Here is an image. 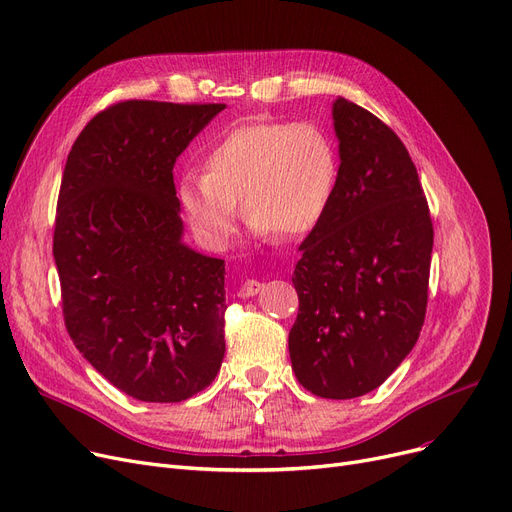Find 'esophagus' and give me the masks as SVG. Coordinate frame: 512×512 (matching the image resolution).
<instances>
[{"label": "esophagus", "mask_w": 512, "mask_h": 512, "mask_svg": "<svg viewBox=\"0 0 512 512\" xmlns=\"http://www.w3.org/2000/svg\"><path fill=\"white\" fill-rule=\"evenodd\" d=\"M261 288H263L261 282H257V280H247V282H242V286L238 288V297H242V299L255 297V295L261 291Z\"/></svg>", "instance_id": "obj_1"}]
</instances>
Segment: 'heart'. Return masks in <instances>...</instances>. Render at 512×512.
<instances>
[{
  "instance_id": "heart-1",
  "label": "heart",
  "mask_w": 512,
  "mask_h": 512,
  "mask_svg": "<svg viewBox=\"0 0 512 512\" xmlns=\"http://www.w3.org/2000/svg\"><path fill=\"white\" fill-rule=\"evenodd\" d=\"M337 175V146L320 123H244L213 144L205 173L180 177L177 201L194 234L217 251L236 232L238 201L259 234L295 240L326 215Z\"/></svg>"
}]
</instances>
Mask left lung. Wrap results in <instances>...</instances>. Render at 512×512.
<instances>
[{"label": "left lung", "instance_id": "1", "mask_svg": "<svg viewBox=\"0 0 512 512\" xmlns=\"http://www.w3.org/2000/svg\"><path fill=\"white\" fill-rule=\"evenodd\" d=\"M339 175L307 234L288 332L297 381L326 399L360 397L404 362L425 324L433 224L404 142L345 98L332 104Z\"/></svg>", "mask_w": 512, "mask_h": 512}]
</instances>
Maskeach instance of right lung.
<instances>
[{
    "label": "right lung",
    "mask_w": 512,
    "mask_h": 512,
    "mask_svg": "<svg viewBox=\"0 0 512 512\" xmlns=\"http://www.w3.org/2000/svg\"><path fill=\"white\" fill-rule=\"evenodd\" d=\"M226 104L125 100L83 127L54 226L66 330L108 383L140 402H184L226 353L224 259L192 251L173 165Z\"/></svg>",
    "instance_id": "add662e5"
}]
</instances>
